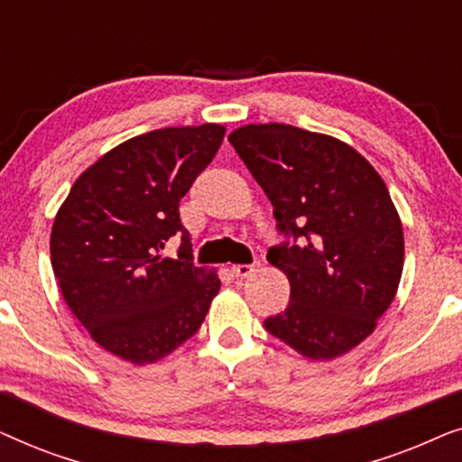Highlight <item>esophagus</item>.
Segmentation results:
<instances>
[{
  "instance_id": "obj_1",
  "label": "esophagus",
  "mask_w": 462,
  "mask_h": 462,
  "mask_svg": "<svg viewBox=\"0 0 462 462\" xmlns=\"http://www.w3.org/2000/svg\"><path fill=\"white\" fill-rule=\"evenodd\" d=\"M258 264L256 263H248V264H233V275L237 277V280H245V277H252L256 273Z\"/></svg>"
}]
</instances>
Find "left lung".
<instances>
[{
	"label": "left lung",
	"mask_w": 462,
	"mask_h": 462,
	"mask_svg": "<svg viewBox=\"0 0 462 462\" xmlns=\"http://www.w3.org/2000/svg\"><path fill=\"white\" fill-rule=\"evenodd\" d=\"M229 143L283 236L267 261L288 275L290 302L264 328L311 359L351 351L400 286L403 233L387 185L349 144L294 125H244Z\"/></svg>",
	"instance_id": "obj_1"
}]
</instances>
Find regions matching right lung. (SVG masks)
Listing matches in <instances>:
<instances>
[{
	"mask_svg": "<svg viewBox=\"0 0 462 462\" xmlns=\"http://www.w3.org/2000/svg\"><path fill=\"white\" fill-rule=\"evenodd\" d=\"M218 124L163 128L116 147L75 180L54 218L50 254L62 299L90 337L132 364L191 338L220 288L193 264L180 199L214 160ZM181 237L176 259L161 250Z\"/></svg>",
	"mask_w": 462,
	"mask_h": 462,
	"instance_id": "obj_1",
	"label": "right lung"
}]
</instances>
